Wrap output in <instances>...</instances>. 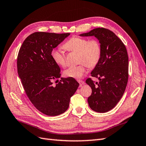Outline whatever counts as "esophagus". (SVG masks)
I'll use <instances>...</instances> for the list:
<instances>
[{
	"mask_svg": "<svg viewBox=\"0 0 146 146\" xmlns=\"http://www.w3.org/2000/svg\"><path fill=\"white\" fill-rule=\"evenodd\" d=\"M77 81H78V82L79 83V84H80V87H81L83 85H84V83H84V82H83V80H78Z\"/></svg>",
	"mask_w": 146,
	"mask_h": 146,
	"instance_id": "34e87169",
	"label": "esophagus"
}]
</instances>
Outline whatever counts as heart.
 <instances>
[{
  "label": "heart",
  "mask_w": 146,
  "mask_h": 146,
  "mask_svg": "<svg viewBox=\"0 0 146 146\" xmlns=\"http://www.w3.org/2000/svg\"><path fill=\"white\" fill-rule=\"evenodd\" d=\"M64 47L70 52H77L78 66L70 67L64 72V76L79 79L86 73L87 66L93 68L98 63L101 55V46L96 39H88L85 38L74 36L66 41ZM51 57L55 64L61 67L66 64V56L59 48H54L51 51Z\"/></svg>",
  "instance_id": "1"
}]
</instances>
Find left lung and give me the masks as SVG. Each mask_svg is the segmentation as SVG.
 Segmentation results:
<instances>
[{"instance_id":"8db88e82","label":"left lung","mask_w":146,"mask_h":146,"mask_svg":"<svg viewBox=\"0 0 146 146\" xmlns=\"http://www.w3.org/2000/svg\"><path fill=\"white\" fill-rule=\"evenodd\" d=\"M80 36H94L100 44V58L91 73L100 82L95 83L89 78L86 83L92 89L88 98L90 107L94 111L106 113L117 105L127 85L129 56L126 47L112 31L105 28L94 29Z\"/></svg>"}]
</instances>
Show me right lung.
Here are the masks:
<instances>
[{"mask_svg": "<svg viewBox=\"0 0 146 146\" xmlns=\"http://www.w3.org/2000/svg\"><path fill=\"white\" fill-rule=\"evenodd\" d=\"M69 35L35 32L25 39L17 55V73L25 93L35 107L47 116L64 113L79 86L72 78H61L53 84L61 72L51 51Z\"/></svg>", "mask_w": 146, "mask_h": 146, "instance_id": "add662e5", "label": "right lung"}]
</instances>
